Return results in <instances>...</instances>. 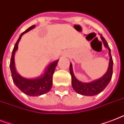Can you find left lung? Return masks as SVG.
Masks as SVG:
<instances>
[{"label":"left lung","instance_id":"1","mask_svg":"<svg viewBox=\"0 0 124 124\" xmlns=\"http://www.w3.org/2000/svg\"><path fill=\"white\" fill-rule=\"evenodd\" d=\"M101 39L104 43L105 47L108 49L109 50V63L108 70L106 73L98 79L94 80L90 82H82L77 79L73 73V66L72 64L70 63V71L71 75V83L73 88L76 92L84 96H94L99 94L100 93L103 91L107 85L109 84L110 80H111L113 75V61L111 54V49H110L108 42L103 37L100 36Z\"/></svg>","mask_w":124,"mask_h":124}]
</instances>
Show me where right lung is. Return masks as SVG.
Segmentation results:
<instances>
[{
    "label": "right lung",
    "instance_id": "obj_1",
    "mask_svg": "<svg viewBox=\"0 0 124 124\" xmlns=\"http://www.w3.org/2000/svg\"><path fill=\"white\" fill-rule=\"evenodd\" d=\"M35 25L31 26L23 32L20 35L18 39L17 40L16 44L15 45L14 48L13 49L11 58L10 67L11 77H12L13 82L17 87L22 92L27 95L31 96H38L42 94H46V93L50 91L53 84V75L54 73V70L57 66L59 59L51 62L47 67L45 72L42 75L34 78H26L16 72L15 64V54L16 51L18 49V42L21 39L22 36L30 30L35 28Z\"/></svg>",
    "mask_w": 124,
    "mask_h": 124
}]
</instances>
